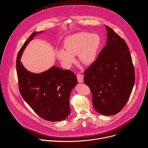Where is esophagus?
Instances as JSON below:
<instances>
[{"instance_id": "34e87169", "label": "esophagus", "mask_w": 148, "mask_h": 148, "mask_svg": "<svg viewBox=\"0 0 148 148\" xmlns=\"http://www.w3.org/2000/svg\"><path fill=\"white\" fill-rule=\"evenodd\" d=\"M77 79H78V81L80 83H82L84 82V77H83V75L80 74H78L77 75Z\"/></svg>"}]
</instances>
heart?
<instances>
[{
  "mask_svg": "<svg viewBox=\"0 0 148 148\" xmlns=\"http://www.w3.org/2000/svg\"><path fill=\"white\" fill-rule=\"evenodd\" d=\"M101 44L98 34L79 32L67 37L64 41L65 49L57 50L56 55L66 68L71 67L75 62L77 54L82 63L88 65L96 60Z\"/></svg>",
  "mask_w": 148,
  "mask_h": 148,
  "instance_id": "heart-1",
  "label": "heart"
}]
</instances>
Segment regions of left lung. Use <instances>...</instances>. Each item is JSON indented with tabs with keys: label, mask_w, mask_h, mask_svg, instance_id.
I'll return each mask as SVG.
<instances>
[{
	"label": "left lung",
	"mask_w": 148,
	"mask_h": 148,
	"mask_svg": "<svg viewBox=\"0 0 148 148\" xmlns=\"http://www.w3.org/2000/svg\"><path fill=\"white\" fill-rule=\"evenodd\" d=\"M107 43L96 61L84 72V81L91 90L94 109L103 115L121 111L128 101L135 76L128 47L105 25Z\"/></svg>",
	"instance_id": "obj_1"
}]
</instances>
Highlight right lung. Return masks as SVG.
<instances>
[{
	"instance_id": "obj_1",
	"label": "right lung",
	"mask_w": 148,
	"mask_h": 148,
	"mask_svg": "<svg viewBox=\"0 0 148 148\" xmlns=\"http://www.w3.org/2000/svg\"><path fill=\"white\" fill-rule=\"evenodd\" d=\"M43 31L33 33L18 53L16 69L21 95L41 118L56 122L64 120L71 112L70 97L77 85L76 75L70 70L53 66L40 73L28 71L20 61L26 46Z\"/></svg>"
}]
</instances>
